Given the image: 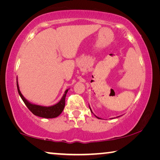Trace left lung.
<instances>
[{
  "label": "left lung",
  "mask_w": 160,
  "mask_h": 160,
  "mask_svg": "<svg viewBox=\"0 0 160 160\" xmlns=\"http://www.w3.org/2000/svg\"><path fill=\"white\" fill-rule=\"evenodd\" d=\"M89 107H90V106H89ZM90 111H91V112H92V109H91V108H90ZM94 116H96V117H97V118H99V117H97V116L96 115H94Z\"/></svg>",
  "instance_id": "left-lung-1"
}]
</instances>
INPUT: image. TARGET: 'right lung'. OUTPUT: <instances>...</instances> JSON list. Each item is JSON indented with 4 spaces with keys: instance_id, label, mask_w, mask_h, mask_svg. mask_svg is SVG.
Segmentation results:
<instances>
[{
    "instance_id": "obj_1",
    "label": "right lung",
    "mask_w": 160,
    "mask_h": 160,
    "mask_svg": "<svg viewBox=\"0 0 160 160\" xmlns=\"http://www.w3.org/2000/svg\"><path fill=\"white\" fill-rule=\"evenodd\" d=\"M17 88H18V93L20 94L21 99H22V101L25 104L27 107L29 109V111H30V112L35 116H39V117H42V118H56L61 114L65 107L66 96L68 91L69 90V89H68V90L65 91L63 95L61 97L60 101H59L58 103H56V104L52 105V106H49V107H45V106H41V105L33 104V103L28 101V99L24 97V96L21 93L20 88H19L18 78H17Z\"/></svg>"
}]
</instances>
